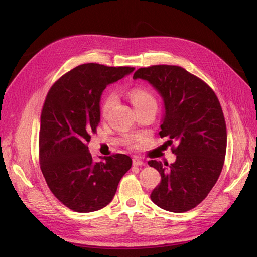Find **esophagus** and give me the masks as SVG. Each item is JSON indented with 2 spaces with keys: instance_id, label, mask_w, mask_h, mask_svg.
Segmentation results:
<instances>
[{
  "instance_id": "esophagus-1",
  "label": "esophagus",
  "mask_w": 257,
  "mask_h": 257,
  "mask_svg": "<svg viewBox=\"0 0 257 257\" xmlns=\"http://www.w3.org/2000/svg\"><path fill=\"white\" fill-rule=\"evenodd\" d=\"M133 165L134 166H145V163L141 160H137V159H134L133 160Z\"/></svg>"
}]
</instances>
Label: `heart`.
<instances>
[{"label":"heart","mask_w":257,"mask_h":257,"mask_svg":"<svg viewBox=\"0 0 257 257\" xmlns=\"http://www.w3.org/2000/svg\"><path fill=\"white\" fill-rule=\"evenodd\" d=\"M128 98L132 105H133L134 109H137V108H142L148 105H155V99L153 98V96L149 92L144 89L135 88L133 90H131L128 93ZM114 99L115 98L113 95H109L108 97H106V99L104 100V103L102 105V109H100L103 115H106L108 112H109L111 107L114 104Z\"/></svg>","instance_id":"obj_1"}]
</instances>
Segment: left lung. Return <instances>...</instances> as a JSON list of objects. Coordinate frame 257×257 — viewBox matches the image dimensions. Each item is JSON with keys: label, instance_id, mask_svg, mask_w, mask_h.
<instances>
[{"label": "left lung", "instance_id": "8db88e82", "mask_svg": "<svg viewBox=\"0 0 257 257\" xmlns=\"http://www.w3.org/2000/svg\"><path fill=\"white\" fill-rule=\"evenodd\" d=\"M133 79L149 82L164 103L161 137L177 147L173 164L148 162L161 174L151 200L170 212H185L203 201L216 183L226 153L227 133L215 93L198 77L180 66L139 68Z\"/></svg>", "mask_w": 257, "mask_h": 257}]
</instances>
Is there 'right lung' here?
Listing matches in <instances>:
<instances>
[{"label":"right lung","mask_w":257,"mask_h":257,"mask_svg":"<svg viewBox=\"0 0 257 257\" xmlns=\"http://www.w3.org/2000/svg\"><path fill=\"white\" fill-rule=\"evenodd\" d=\"M134 69L82 64L62 76L46 96L41 114V169L53 195L76 212L106 207L132 166L125 154L93 161L87 145L100 120L103 91Z\"/></svg>","instance_id":"right-lung-1"}]
</instances>
